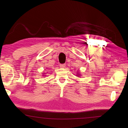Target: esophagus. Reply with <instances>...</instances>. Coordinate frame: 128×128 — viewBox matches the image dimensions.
Instances as JSON below:
<instances>
[{
	"label": "esophagus",
	"mask_w": 128,
	"mask_h": 128,
	"mask_svg": "<svg viewBox=\"0 0 128 128\" xmlns=\"http://www.w3.org/2000/svg\"><path fill=\"white\" fill-rule=\"evenodd\" d=\"M60 67H61V68H65V67H66V64H61L60 65Z\"/></svg>",
	"instance_id": "esophagus-1"
}]
</instances>
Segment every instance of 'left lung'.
Instances as JSON below:
<instances>
[{
	"label": "left lung",
	"mask_w": 128,
	"mask_h": 128,
	"mask_svg": "<svg viewBox=\"0 0 128 128\" xmlns=\"http://www.w3.org/2000/svg\"><path fill=\"white\" fill-rule=\"evenodd\" d=\"M80 74L79 73H78V74H77V76L80 77Z\"/></svg>",
	"instance_id": "left-lung-1"
}]
</instances>
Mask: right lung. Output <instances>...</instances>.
Returning a JSON list of instances; mask_svg holds the SVG:
<instances>
[{
	"label": "right lung",
	"instance_id": "1",
	"mask_svg": "<svg viewBox=\"0 0 128 128\" xmlns=\"http://www.w3.org/2000/svg\"><path fill=\"white\" fill-rule=\"evenodd\" d=\"M43 76H46V75H43Z\"/></svg>",
	"mask_w": 128,
	"mask_h": 128
}]
</instances>
